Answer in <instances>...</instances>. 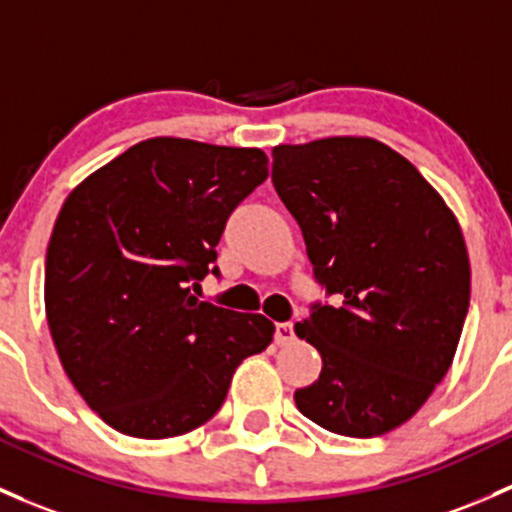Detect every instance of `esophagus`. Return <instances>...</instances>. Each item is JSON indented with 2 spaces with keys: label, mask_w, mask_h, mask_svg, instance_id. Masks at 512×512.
<instances>
[{
  "label": "esophagus",
  "mask_w": 512,
  "mask_h": 512,
  "mask_svg": "<svg viewBox=\"0 0 512 512\" xmlns=\"http://www.w3.org/2000/svg\"><path fill=\"white\" fill-rule=\"evenodd\" d=\"M274 341L277 346H287V343L294 341V324H277L274 326Z\"/></svg>",
  "instance_id": "esophagus-1"
}]
</instances>
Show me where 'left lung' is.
<instances>
[{"label": "left lung", "mask_w": 512, "mask_h": 512, "mask_svg": "<svg viewBox=\"0 0 512 512\" xmlns=\"http://www.w3.org/2000/svg\"><path fill=\"white\" fill-rule=\"evenodd\" d=\"M272 157V184L333 297L297 324L324 368L294 402L328 432L380 437L427 402L454 360L471 299L464 235L424 176L375 139L279 144Z\"/></svg>", "instance_id": "8db88e82"}]
</instances>
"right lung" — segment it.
Wrapping results in <instances>:
<instances>
[{"mask_svg": "<svg viewBox=\"0 0 512 512\" xmlns=\"http://www.w3.org/2000/svg\"><path fill=\"white\" fill-rule=\"evenodd\" d=\"M267 179L262 149L157 137L63 203L46 252V319L63 370L117 432L169 439L225 402L274 324L198 301L230 213Z\"/></svg>", "mask_w": 512, "mask_h": 512, "instance_id": "obj_1", "label": "right lung"}]
</instances>
